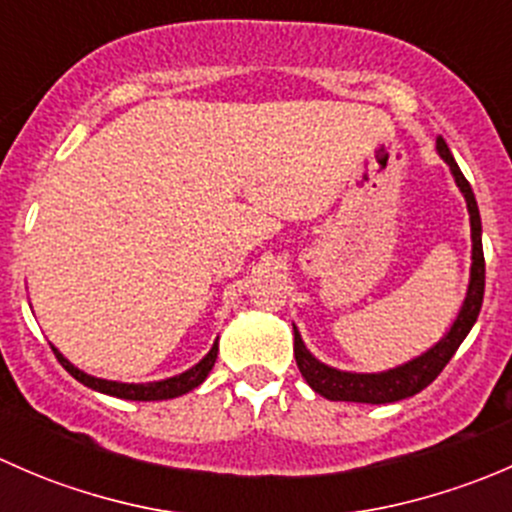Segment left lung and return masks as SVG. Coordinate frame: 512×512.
<instances>
[{"instance_id":"8db88e82","label":"left lung","mask_w":512,"mask_h":512,"mask_svg":"<svg viewBox=\"0 0 512 512\" xmlns=\"http://www.w3.org/2000/svg\"><path fill=\"white\" fill-rule=\"evenodd\" d=\"M436 151L443 158V163L451 168L453 180H456L458 190L466 198L468 215H471V280H468L466 299H463L458 317L453 319L451 329L426 349L423 354L414 356L406 364L394 366V369L376 371V374H356V371H342L334 366L324 364L317 356L309 352L302 342V334L294 327V359H297L299 371H302L304 381L317 391L319 396L329 401H354V404H394V401L409 399V396L418 394L426 389L433 379L443 371V366L451 361L456 349L461 347L463 339L476 324L480 314V304H483V289H485V260H483V242H480V213L476 195H473L471 183L466 175L458 168L456 158L451 156V148L446 146L441 136L436 138Z\"/></svg>"}]
</instances>
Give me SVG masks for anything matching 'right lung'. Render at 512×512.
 Returning <instances> with one entry per match:
<instances>
[{"label":"right lung","instance_id":"add662e5","mask_svg":"<svg viewBox=\"0 0 512 512\" xmlns=\"http://www.w3.org/2000/svg\"><path fill=\"white\" fill-rule=\"evenodd\" d=\"M51 349H54L56 359L61 361V366H64L76 381H81V384L89 386V389L101 391V394L116 396V399H126V401H165V399H175V396L188 394V391H193L195 386H200L205 379H208L210 369H213L215 359H218V339H215L210 352L205 354L198 364L190 366L188 371H183V374H175L170 376V379H160V381H146V384H123V381L98 379V376L86 374V371H81L79 366L71 364V361L66 359L54 344H51Z\"/></svg>","mask_w":512,"mask_h":512}]
</instances>
